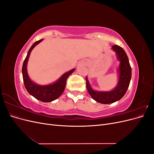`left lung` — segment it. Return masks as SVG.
<instances>
[{
    "label": "left lung",
    "instance_id": "obj_1",
    "mask_svg": "<svg viewBox=\"0 0 154 154\" xmlns=\"http://www.w3.org/2000/svg\"><path fill=\"white\" fill-rule=\"evenodd\" d=\"M116 53L120 63L118 69L119 80L114 89L110 91H96L93 90L86 77V85L87 91L93 100L102 104H109L121 100L127 92L132 76V69L129 60L124 49L117 45L112 47Z\"/></svg>",
    "mask_w": 154,
    "mask_h": 154
}]
</instances>
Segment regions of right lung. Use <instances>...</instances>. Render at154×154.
<instances>
[{"label": "right lung", "instance_id": "1", "mask_svg": "<svg viewBox=\"0 0 154 154\" xmlns=\"http://www.w3.org/2000/svg\"><path fill=\"white\" fill-rule=\"evenodd\" d=\"M43 40L41 39L36 41L32 45L31 48L28 51V53L24 60L22 66V76L24 80V86L29 94L42 102H51L55 100L62 95L66 85V80L67 78L74 71L75 69H73L71 71L63 74L58 80L53 84L48 85H39L32 82L29 78L27 71V63L29 57L30 53L35 46L38 44L40 42Z\"/></svg>", "mask_w": 154, "mask_h": 154}]
</instances>
